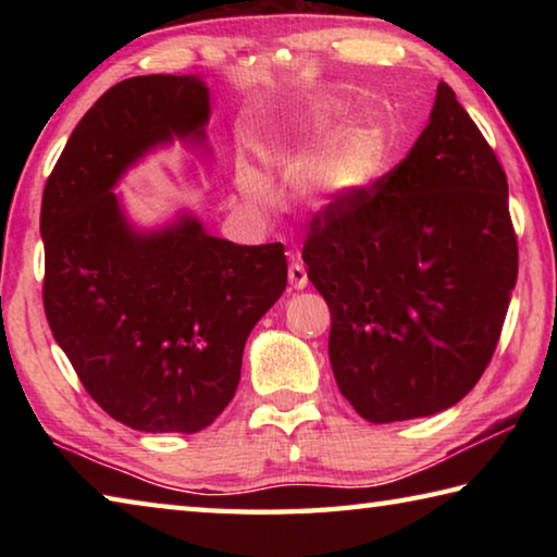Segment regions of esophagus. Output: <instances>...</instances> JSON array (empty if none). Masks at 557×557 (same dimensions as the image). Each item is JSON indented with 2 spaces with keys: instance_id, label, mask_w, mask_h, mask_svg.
I'll return each instance as SVG.
<instances>
[{
  "instance_id": "34e87169",
  "label": "esophagus",
  "mask_w": 557,
  "mask_h": 557,
  "mask_svg": "<svg viewBox=\"0 0 557 557\" xmlns=\"http://www.w3.org/2000/svg\"><path fill=\"white\" fill-rule=\"evenodd\" d=\"M287 277H289V285L292 289H305L307 287V270L301 262H292L289 270H287Z\"/></svg>"
}]
</instances>
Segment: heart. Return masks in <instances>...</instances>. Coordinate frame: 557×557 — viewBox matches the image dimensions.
<instances>
[{"label": "heart", "instance_id": "1", "mask_svg": "<svg viewBox=\"0 0 557 557\" xmlns=\"http://www.w3.org/2000/svg\"><path fill=\"white\" fill-rule=\"evenodd\" d=\"M342 115V106H317L297 120L292 135V159L312 162L322 154L314 166V184L332 196L369 184L383 157V139L373 127H351L332 144ZM238 184L250 199H265V178L250 162L238 164Z\"/></svg>", "mask_w": 557, "mask_h": 557}]
</instances>
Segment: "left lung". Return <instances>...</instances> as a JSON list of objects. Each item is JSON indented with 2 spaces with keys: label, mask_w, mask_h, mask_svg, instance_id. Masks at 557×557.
Here are the masks:
<instances>
[{
  "label": "left lung",
  "mask_w": 557,
  "mask_h": 557,
  "mask_svg": "<svg viewBox=\"0 0 557 557\" xmlns=\"http://www.w3.org/2000/svg\"><path fill=\"white\" fill-rule=\"evenodd\" d=\"M338 391L369 422L425 418L482 379L518 275L508 184L447 83L410 154L312 221Z\"/></svg>",
  "instance_id": "1"
}]
</instances>
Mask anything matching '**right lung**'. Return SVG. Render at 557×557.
I'll use <instances>...</instances> for the list:
<instances>
[{
    "instance_id": "add662e5",
    "label": "right lung",
    "mask_w": 557,
    "mask_h": 557,
    "mask_svg": "<svg viewBox=\"0 0 557 557\" xmlns=\"http://www.w3.org/2000/svg\"><path fill=\"white\" fill-rule=\"evenodd\" d=\"M209 117L199 75L122 81L75 125L44 188L53 338L90 398L139 432L209 428L238 388L252 326L287 287L282 243L215 238L191 211L143 228L115 191L174 139L206 147Z\"/></svg>"
}]
</instances>
